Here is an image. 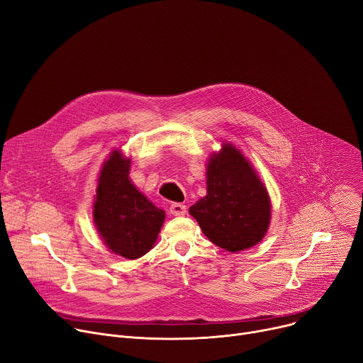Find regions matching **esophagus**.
Listing matches in <instances>:
<instances>
[{
    "instance_id": "esophagus-1",
    "label": "esophagus",
    "mask_w": 363,
    "mask_h": 363,
    "mask_svg": "<svg viewBox=\"0 0 363 363\" xmlns=\"http://www.w3.org/2000/svg\"><path fill=\"white\" fill-rule=\"evenodd\" d=\"M169 211H171L174 216H184L186 213V206L181 204V203H174L169 207Z\"/></svg>"
}]
</instances>
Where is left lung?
<instances>
[{
	"label": "left lung",
	"instance_id": "left-lung-1",
	"mask_svg": "<svg viewBox=\"0 0 363 363\" xmlns=\"http://www.w3.org/2000/svg\"><path fill=\"white\" fill-rule=\"evenodd\" d=\"M207 196L189 207L203 233L229 252L257 245L270 225L269 192L230 143L207 164Z\"/></svg>",
	"mask_w": 363,
	"mask_h": 363
}]
</instances>
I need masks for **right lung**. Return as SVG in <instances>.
I'll return each instance as SVG.
<instances>
[{
  "label": "right lung",
  "mask_w": 363,
  "mask_h": 363,
  "mask_svg": "<svg viewBox=\"0 0 363 363\" xmlns=\"http://www.w3.org/2000/svg\"><path fill=\"white\" fill-rule=\"evenodd\" d=\"M131 159L119 150L105 162L96 200L93 220L106 247L116 255L135 259L149 252L164 220V211L150 203L128 178Z\"/></svg>",
  "instance_id": "right-lung-1"
}]
</instances>
